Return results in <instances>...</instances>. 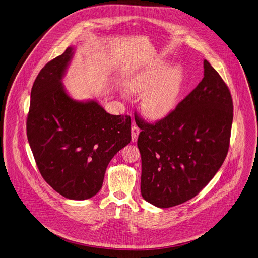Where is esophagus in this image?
Returning a JSON list of instances; mask_svg holds the SVG:
<instances>
[{"label": "esophagus", "instance_id": "34e87169", "mask_svg": "<svg viewBox=\"0 0 258 258\" xmlns=\"http://www.w3.org/2000/svg\"><path fill=\"white\" fill-rule=\"evenodd\" d=\"M139 135V128L137 125L132 126V141L136 142L138 140Z\"/></svg>", "mask_w": 258, "mask_h": 258}]
</instances>
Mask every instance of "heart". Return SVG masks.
Masks as SVG:
<instances>
[{
	"label": "heart",
	"instance_id": "1",
	"mask_svg": "<svg viewBox=\"0 0 258 258\" xmlns=\"http://www.w3.org/2000/svg\"><path fill=\"white\" fill-rule=\"evenodd\" d=\"M182 73L178 67L169 69L166 61H159L127 83L133 93H143L140 106L143 113L150 119L167 117L178 104L181 92Z\"/></svg>",
	"mask_w": 258,
	"mask_h": 258
}]
</instances>
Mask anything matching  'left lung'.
I'll return each mask as SVG.
<instances>
[{
    "mask_svg": "<svg viewBox=\"0 0 258 258\" xmlns=\"http://www.w3.org/2000/svg\"><path fill=\"white\" fill-rule=\"evenodd\" d=\"M204 78L176 109L155 123L139 119L141 196L169 208L199 195L227 156L233 100L216 70L203 61Z\"/></svg>",
    "mask_w": 258,
    "mask_h": 258,
    "instance_id": "left-lung-1",
    "label": "left lung"
}]
</instances>
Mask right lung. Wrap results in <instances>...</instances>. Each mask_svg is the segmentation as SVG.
Here are the masks:
<instances>
[{"label": "right lung", "mask_w": 258, "mask_h": 258, "mask_svg": "<svg viewBox=\"0 0 258 258\" xmlns=\"http://www.w3.org/2000/svg\"><path fill=\"white\" fill-rule=\"evenodd\" d=\"M75 48L49 61L31 89L27 139L43 178L73 200L94 197L112 158L127 145L131 118L110 115L96 100L78 101L62 79Z\"/></svg>", "instance_id": "1"}]
</instances>
